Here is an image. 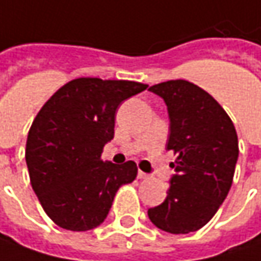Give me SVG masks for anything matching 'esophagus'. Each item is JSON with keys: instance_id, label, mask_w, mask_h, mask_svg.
<instances>
[{"instance_id": "obj_1", "label": "esophagus", "mask_w": 261, "mask_h": 261, "mask_svg": "<svg viewBox=\"0 0 261 261\" xmlns=\"http://www.w3.org/2000/svg\"><path fill=\"white\" fill-rule=\"evenodd\" d=\"M137 177H139L140 180H146V178H149V174H146V173H143V171H139Z\"/></svg>"}]
</instances>
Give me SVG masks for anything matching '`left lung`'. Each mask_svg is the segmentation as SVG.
I'll use <instances>...</instances> for the list:
<instances>
[{
	"instance_id": "obj_1",
	"label": "left lung",
	"mask_w": 261,
	"mask_h": 261,
	"mask_svg": "<svg viewBox=\"0 0 261 261\" xmlns=\"http://www.w3.org/2000/svg\"><path fill=\"white\" fill-rule=\"evenodd\" d=\"M170 115L167 150L176 174L161 205L147 210L150 222L168 233H189L205 226L220 208L233 181L238 136L219 101L185 80L152 85Z\"/></svg>"
}]
</instances>
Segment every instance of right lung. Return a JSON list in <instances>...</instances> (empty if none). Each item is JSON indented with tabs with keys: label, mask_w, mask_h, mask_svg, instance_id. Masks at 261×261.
<instances>
[{
	"label": "right lung",
	"mask_w": 261,
	"mask_h": 261,
	"mask_svg": "<svg viewBox=\"0 0 261 261\" xmlns=\"http://www.w3.org/2000/svg\"><path fill=\"white\" fill-rule=\"evenodd\" d=\"M147 85L76 78L60 87L35 116L26 140L32 189L57 226L84 232L105 222L122 185L137 177L134 161H103L121 101Z\"/></svg>",
	"instance_id": "add662e5"
}]
</instances>
